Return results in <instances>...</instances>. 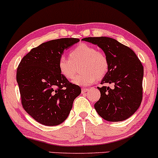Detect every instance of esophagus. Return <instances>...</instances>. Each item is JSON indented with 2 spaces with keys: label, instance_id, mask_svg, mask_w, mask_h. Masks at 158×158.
<instances>
[{
  "label": "esophagus",
  "instance_id": "1",
  "mask_svg": "<svg viewBox=\"0 0 158 158\" xmlns=\"http://www.w3.org/2000/svg\"><path fill=\"white\" fill-rule=\"evenodd\" d=\"M89 91V89L88 88H82V89H81V92H82V93H86V92Z\"/></svg>",
  "mask_w": 158,
  "mask_h": 158
}]
</instances>
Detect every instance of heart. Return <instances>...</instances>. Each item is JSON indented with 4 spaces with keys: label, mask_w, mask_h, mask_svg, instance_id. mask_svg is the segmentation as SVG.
Instances as JSON below:
<instances>
[{
    "label": "heart",
    "mask_w": 158,
    "mask_h": 158,
    "mask_svg": "<svg viewBox=\"0 0 158 158\" xmlns=\"http://www.w3.org/2000/svg\"><path fill=\"white\" fill-rule=\"evenodd\" d=\"M69 58L61 56L58 61L60 74L66 79L73 78L75 74V65L82 63L81 71L84 72L73 80L74 84L87 86L98 79H102L109 69V61L103 51H98L93 45L81 43L69 53Z\"/></svg>",
    "instance_id": "b5f03b06"
}]
</instances>
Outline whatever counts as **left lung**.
Listing matches in <instances>:
<instances>
[{
  "label": "left lung",
  "mask_w": 158,
  "mask_h": 158,
  "mask_svg": "<svg viewBox=\"0 0 158 158\" xmlns=\"http://www.w3.org/2000/svg\"><path fill=\"white\" fill-rule=\"evenodd\" d=\"M82 40L97 45L109 61V69L101 84L100 99L94 107L99 116L108 122L127 119L137 110L143 100V66L130 48L109 37H86Z\"/></svg>",
  "instance_id": "1"
}]
</instances>
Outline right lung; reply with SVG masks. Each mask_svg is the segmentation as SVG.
Wrapping results in <instances>:
<instances>
[{"mask_svg": "<svg viewBox=\"0 0 158 158\" xmlns=\"http://www.w3.org/2000/svg\"><path fill=\"white\" fill-rule=\"evenodd\" d=\"M79 41L62 38L44 42L31 49L18 66L16 81L22 107L42 125L54 126L64 122L81 93L78 85L65 78L58 68L64 51Z\"/></svg>", "mask_w": 158, "mask_h": 158, "instance_id": "1", "label": "right lung"}]
</instances>
